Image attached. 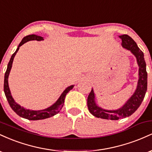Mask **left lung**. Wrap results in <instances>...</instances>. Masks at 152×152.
I'll list each match as a JSON object with an SVG mask.
<instances>
[{
  "mask_svg": "<svg viewBox=\"0 0 152 152\" xmlns=\"http://www.w3.org/2000/svg\"><path fill=\"white\" fill-rule=\"evenodd\" d=\"M121 38L122 46L131 50L136 56L139 69V81L137 88L131 98L126 104L119 109L114 111H108L97 106L95 103V96L93 89L90 92L87 99V105L90 113L97 118L104 119L118 120L119 118H126L134 114L142 103L147 90V72L146 69V62L144 58V53L137 46V43L128 35H122L119 36Z\"/></svg>",
  "mask_w": 152,
  "mask_h": 152,
  "instance_id": "left-lung-1",
  "label": "left lung"
}]
</instances>
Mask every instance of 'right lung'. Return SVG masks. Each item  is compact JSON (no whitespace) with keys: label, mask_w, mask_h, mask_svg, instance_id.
Returning <instances> with one entry per match:
<instances>
[{"label":"right lung","mask_w":152,"mask_h":152,"mask_svg":"<svg viewBox=\"0 0 152 152\" xmlns=\"http://www.w3.org/2000/svg\"><path fill=\"white\" fill-rule=\"evenodd\" d=\"M32 40H36V41H41L43 39V37L39 36H36V35H28V36H26V37H24L22 39L21 42L20 43V44L18 45V48L15 50L14 53L12 55L11 58L10 59V61L8 64V67H7V70L6 71V74H5L4 76V93L6 95L7 100H8V104L11 109L16 113L20 117H23L24 118H27L28 120H40V119H44V118H47L51 117V116H54V115L57 114L60 111V110L62 109L63 106L64 104V100H65L66 95L67 93H69L73 88L74 86H70L68 88H66L65 91L63 92L61 96L59 97V99L57 100V102L52 105L50 107L47 108V109L44 110H41V111H31L28 109H25L23 107H21L20 106H19L18 104H17L15 102V101L13 100V97H12L11 94H10V91L9 89V87H8V76H9L10 69L12 67V64H13V58H14L15 54L19 49V47L21 46L23 44L27 42V41H32Z\"/></svg>","instance_id":"right-lung-1"}]
</instances>
